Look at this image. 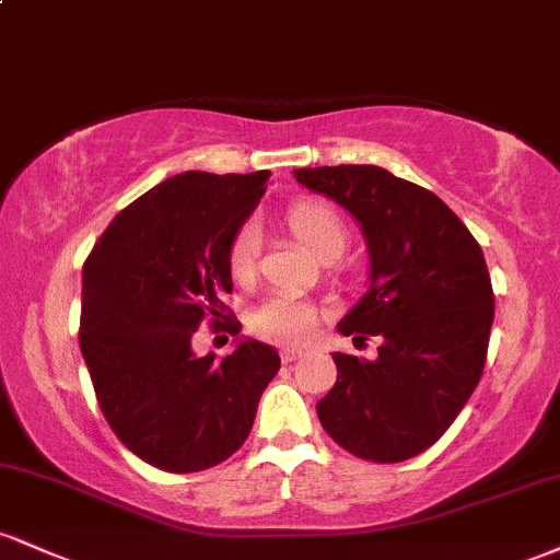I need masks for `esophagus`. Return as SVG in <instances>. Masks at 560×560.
Returning <instances> with one entry per match:
<instances>
[{
	"mask_svg": "<svg viewBox=\"0 0 560 560\" xmlns=\"http://www.w3.org/2000/svg\"><path fill=\"white\" fill-rule=\"evenodd\" d=\"M281 361H284V363H294V361H300V352H294V350H284V352H281Z\"/></svg>",
	"mask_w": 560,
	"mask_h": 560,
	"instance_id": "34e87169",
	"label": "esophagus"
}]
</instances>
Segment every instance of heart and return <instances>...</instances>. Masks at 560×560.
<instances>
[{"mask_svg": "<svg viewBox=\"0 0 560 560\" xmlns=\"http://www.w3.org/2000/svg\"><path fill=\"white\" fill-rule=\"evenodd\" d=\"M287 223L302 247L311 249L320 260H337L347 247V226L337 208L320 199H305L289 208ZM260 231L255 223H244L229 247V273L236 284H249L258 273ZM318 320L316 305L292 298L271 294L253 307L247 324L260 339L273 345L298 347L311 337Z\"/></svg>", "mask_w": 560, "mask_h": 560, "instance_id": "obj_1", "label": "heart"}]
</instances>
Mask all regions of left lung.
<instances>
[{
	"label": "left lung",
	"instance_id": "1",
	"mask_svg": "<svg viewBox=\"0 0 560 560\" xmlns=\"http://www.w3.org/2000/svg\"><path fill=\"white\" fill-rule=\"evenodd\" d=\"M294 178L361 223L371 287L339 331L382 339L376 361L334 352L320 427L358 458L400 464L447 432L485 371L494 318L485 255L440 197L376 165L300 168Z\"/></svg>",
	"mask_w": 560,
	"mask_h": 560
}]
</instances>
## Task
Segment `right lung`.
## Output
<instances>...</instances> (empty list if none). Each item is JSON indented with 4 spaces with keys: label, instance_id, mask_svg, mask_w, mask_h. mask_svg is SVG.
Masks as SVG:
<instances>
[{
    "label": "right lung",
    "instance_id": "add662e5",
    "mask_svg": "<svg viewBox=\"0 0 560 560\" xmlns=\"http://www.w3.org/2000/svg\"><path fill=\"white\" fill-rule=\"evenodd\" d=\"M268 176L165 178L113 218L83 262L79 342L96 402L115 436L160 471H205L234 455L281 365L255 339L226 358L191 352L205 320L234 316L221 300L229 247Z\"/></svg>",
    "mask_w": 560,
    "mask_h": 560
}]
</instances>
